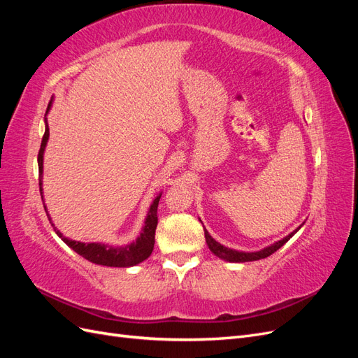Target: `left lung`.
I'll list each match as a JSON object with an SVG mask.
<instances>
[{
  "instance_id": "1",
  "label": "left lung",
  "mask_w": 358,
  "mask_h": 358,
  "mask_svg": "<svg viewBox=\"0 0 358 358\" xmlns=\"http://www.w3.org/2000/svg\"><path fill=\"white\" fill-rule=\"evenodd\" d=\"M300 227L292 233H289L288 236H285L284 239H280L270 246H266L263 249H259V251H254V252H243V251H236V249H231V248H227L220 242H216L208 230H204V237H206V243H208L212 254H215L216 257H220L221 259H225V262H230V263H246V262H257V259L267 258L268 255L276 252L280 246H284L291 237L300 230Z\"/></svg>"
}]
</instances>
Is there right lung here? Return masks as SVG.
I'll return each mask as SVG.
<instances>
[{
	"label": "right lung",
	"instance_id": "obj_1",
	"mask_svg": "<svg viewBox=\"0 0 358 358\" xmlns=\"http://www.w3.org/2000/svg\"><path fill=\"white\" fill-rule=\"evenodd\" d=\"M53 100H50L48 106V112L50 110ZM46 112V113H48ZM46 128H45V136L41 138V146L38 150V185H40V194H41V200H43V157H45V149L49 140V125H48V119L45 117ZM161 199V192L154 199L152 204L148 210V215L145 218L142 231L137 236V239L133 241L131 243L124 245V246H112L107 243H99V242H92V243H85V242H78V241H71L69 237L64 236L55 224L52 222L50 215L48 213V209L45 206V210L48 213V218L53 227V230L61 237V241L69 245L74 252H78L82 255L85 259L94 263V264H100V266H107V267H131L138 263L145 262V259L152 254L154 251V243H155V230H157V224H158V216H157V209H158V203Z\"/></svg>",
	"mask_w": 358,
	"mask_h": 358
}]
</instances>
